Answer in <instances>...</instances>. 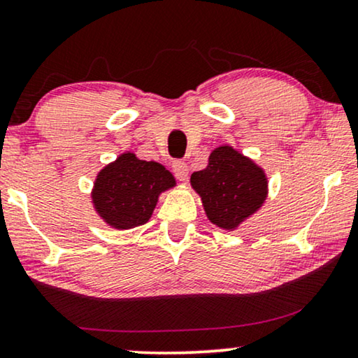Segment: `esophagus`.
<instances>
[{
    "mask_svg": "<svg viewBox=\"0 0 358 358\" xmlns=\"http://www.w3.org/2000/svg\"><path fill=\"white\" fill-rule=\"evenodd\" d=\"M172 169H173L175 177H177L180 181H185L186 178H188V165H186L185 162L177 160V162H173Z\"/></svg>",
    "mask_w": 358,
    "mask_h": 358,
    "instance_id": "1",
    "label": "esophagus"
}]
</instances>
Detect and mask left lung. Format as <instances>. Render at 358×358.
<instances>
[{"label": "left lung", "instance_id": "1", "mask_svg": "<svg viewBox=\"0 0 358 358\" xmlns=\"http://www.w3.org/2000/svg\"><path fill=\"white\" fill-rule=\"evenodd\" d=\"M189 183L210 222L229 231L258 213L269 193L264 169L229 144L215 148L208 167L191 173Z\"/></svg>", "mask_w": 358, "mask_h": 358}]
</instances>
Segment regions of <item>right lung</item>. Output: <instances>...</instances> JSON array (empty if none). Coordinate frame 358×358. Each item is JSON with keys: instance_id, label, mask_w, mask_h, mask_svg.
<instances>
[{"instance_id": "obj_1", "label": "right lung", "mask_w": 358, "mask_h": 358, "mask_svg": "<svg viewBox=\"0 0 358 358\" xmlns=\"http://www.w3.org/2000/svg\"><path fill=\"white\" fill-rule=\"evenodd\" d=\"M175 186L177 180L162 164L127 150L97 173L90 199L108 227L129 230L148 222L159 196Z\"/></svg>"}]
</instances>
